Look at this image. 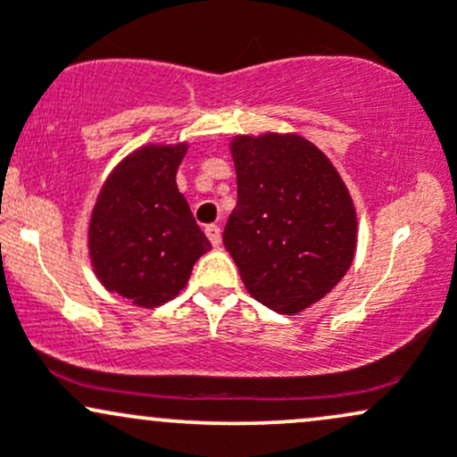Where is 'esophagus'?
<instances>
[{"instance_id":"1","label":"esophagus","mask_w":457,"mask_h":457,"mask_svg":"<svg viewBox=\"0 0 457 457\" xmlns=\"http://www.w3.org/2000/svg\"><path fill=\"white\" fill-rule=\"evenodd\" d=\"M206 236L212 243V246L221 245V228H219V225H206Z\"/></svg>"}]
</instances>
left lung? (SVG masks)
<instances>
[{"label":"left lung","mask_w":457,"mask_h":457,"mask_svg":"<svg viewBox=\"0 0 457 457\" xmlns=\"http://www.w3.org/2000/svg\"><path fill=\"white\" fill-rule=\"evenodd\" d=\"M238 202L223 229L251 296L295 316L324 298L354 260L356 211L322 150L296 133L229 141Z\"/></svg>","instance_id":"1"}]
</instances>
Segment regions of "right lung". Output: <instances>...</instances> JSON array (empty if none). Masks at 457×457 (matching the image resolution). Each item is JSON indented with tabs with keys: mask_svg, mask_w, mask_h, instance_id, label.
Listing matches in <instances>:
<instances>
[{
	"mask_svg": "<svg viewBox=\"0 0 457 457\" xmlns=\"http://www.w3.org/2000/svg\"><path fill=\"white\" fill-rule=\"evenodd\" d=\"M188 145L150 144L115 165L98 193L87 249L98 281L137 307L180 295L211 240L178 191L176 171Z\"/></svg>",
	"mask_w": 457,
	"mask_h": 457,
	"instance_id": "obj_1",
	"label": "right lung"
}]
</instances>
